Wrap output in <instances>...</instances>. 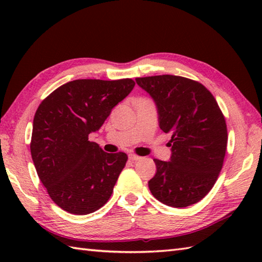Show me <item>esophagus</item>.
Returning a JSON list of instances; mask_svg holds the SVG:
<instances>
[{
	"mask_svg": "<svg viewBox=\"0 0 262 262\" xmlns=\"http://www.w3.org/2000/svg\"><path fill=\"white\" fill-rule=\"evenodd\" d=\"M128 158H129V160L130 161H138V160H141L142 158L141 157H138V155H136V154H129L128 155Z\"/></svg>",
	"mask_w": 262,
	"mask_h": 262,
	"instance_id": "obj_1",
	"label": "esophagus"
}]
</instances>
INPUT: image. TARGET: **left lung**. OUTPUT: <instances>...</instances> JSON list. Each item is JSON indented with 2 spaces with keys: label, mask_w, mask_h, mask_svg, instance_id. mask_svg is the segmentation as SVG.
I'll list each match as a JSON object with an SVG mask.
<instances>
[{
  "label": "left lung",
  "mask_w": 262,
  "mask_h": 262,
  "mask_svg": "<svg viewBox=\"0 0 262 262\" xmlns=\"http://www.w3.org/2000/svg\"><path fill=\"white\" fill-rule=\"evenodd\" d=\"M157 104L159 126L171 134L170 161L154 159L148 188L159 202L182 208L213 188L223 166L227 129L215 98L199 82L176 75L137 77Z\"/></svg>",
  "instance_id": "left-lung-1"
}]
</instances>
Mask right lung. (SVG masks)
Here are the masks:
<instances>
[{"mask_svg": "<svg viewBox=\"0 0 262 262\" xmlns=\"http://www.w3.org/2000/svg\"><path fill=\"white\" fill-rule=\"evenodd\" d=\"M135 86L132 79L75 80L39 104L32 124L31 158L53 202L86 215L108 202L127 155L107 153L89 135Z\"/></svg>", "mask_w": 262, "mask_h": 262, "instance_id": "1", "label": "right lung"}]
</instances>
